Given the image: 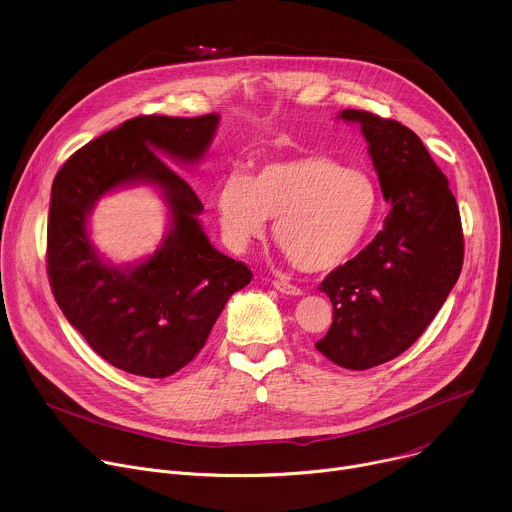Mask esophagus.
<instances>
[{
	"mask_svg": "<svg viewBox=\"0 0 512 512\" xmlns=\"http://www.w3.org/2000/svg\"><path fill=\"white\" fill-rule=\"evenodd\" d=\"M273 287L277 291H281V294H287V296H302V289L298 285H291V283H287L283 279H275Z\"/></svg>",
	"mask_w": 512,
	"mask_h": 512,
	"instance_id": "1",
	"label": "esophagus"
}]
</instances>
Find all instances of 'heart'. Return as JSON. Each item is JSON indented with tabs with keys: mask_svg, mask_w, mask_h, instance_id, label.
I'll return each mask as SVG.
<instances>
[{
	"mask_svg": "<svg viewBox=\"0 0 512 512\" xmlns=\"http://www.w3.org/2000/svg\"><path fill=\"white\" fill-rule=\"evenodd\" d=\"M218 225L235 253L261 239L275 218V241L304 271L346 263L375 227L381 198L360 168L330 156L306 154L261 166L251 178L229 174L214 196Z\"/></svg>",
	"mask_w": 512,
	"mask_h": 512,
	"instance_id": "heart-1",
	"label": "heart"
}]
</instances>
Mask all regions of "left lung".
Masks as SVG:
<instances>
[{
    "mask_svg": "<svg viewBox=\"0 0 512 512\" xmlns=\"http://www.w3.org/2000/svg\"><path fill=\"white\" fill-rule=\"evenodd\" d=\"M338 119L360 125L391 210L383 231L322 281L332 326L316 348L364 371L405 352L440 312L462 271L464 235L448 178L409 127L358 109Z\"/></svg>",
    "mask_w": 512,
    "mask_h": 512,
    "instance_id": "left-lung-1",
    "label": "left lung"
}]
</instances>
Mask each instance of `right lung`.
I'll list each match as a JSON object with an SVG mask.
<instances>
[{
  "instance_id": "right-lung-1",
  "label": "right lung",
  "mask_w": 512,
  "mask_h": 512,
  "mask_svg": "<svg viewBox=\"0 0 512 512\" xmlns=\"http://www.w3.org/2000/svg\"><path fill=\"white\" fill-rule=\"evenodd\" d=\"M218 115H141L89 141L58 170L48 210V277L70 326L113 367L148 379L180 371L200 352L235 291L253 273L204 235L202 202L164 160L196 164ZM152 183L171 208V231L133 266L101 260L86 221L96 200L121 185Z\"/></svg>"
}]
</instances>
